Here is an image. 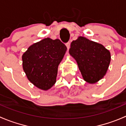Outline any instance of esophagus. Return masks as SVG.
<instances>
[{"label":"esophagus","instance_id":"obj_1","mask_svg":"<svg viewBox=\"0 0 126 126\" xmlns=\"http://www.w3.org/2000/svg\"><path fill=\"white\" fill-rule=\"evenodd\" d=\"M70 45H71L70 42H68V43L66 44V47H67V49H69V47H70Z\"/></svg>","mask_w":126,"mask_h":126}]
</instances>
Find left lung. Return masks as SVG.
Here are the masks:
<instances>
[{
    "mask_svg": "<svg viewBox=\"0 0 126 126\" xmlns=\"http://www.w3.org/2000/svg\"><path fill=\"white\" fill-rule=\"evenodd\" d=\"M69 52L88 83H96L105 75L111 56L109 50L102 44L79 36L71 43Z\"/></svg>",
    "mask_w": 126,
    "mask_h": 126,
    "instance_id": "obj_1",
    "label": "left lung"
}]
</instances>
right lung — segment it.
<instances>
[{
	"label": "right lung",
	"mask_w": 126,
	"mask_h": 126,
	"mask_svg": "<svg viewBox=\"0 0 126 126\" xmlns=\"http://www.w3.org/2000/svg\"><path fill=\"white\" fill-rule=\"evenodd\" d=\"M67 47L60 39L47 38L35 43L22 55V67L27 79L38 88L47 90L56 82L58 66Z\"/></svg>",
	"instance_id": "1"
}]
</instances>
